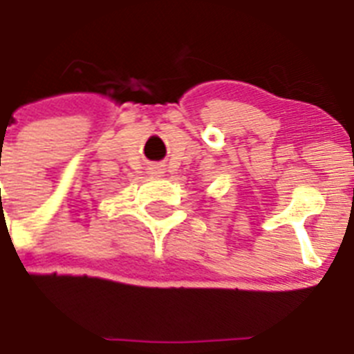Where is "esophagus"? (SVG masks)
<instances>
[{"instance_id": "esophagus-1", "label": "esophagus", "mask_w": 354, "mask_h": 354, "mask_svg": "<svg viewBox=\"0 0 354 354\" xmlns=\"http://www.w3.org/2000/svg\"><path fill=\"white\" fill-rule=\"evenodd\" d=\"M148 169H149V173L153 174V176H162V174L165 173L164 165H162V164H151Z\"/></svg>"}]
</instances>
